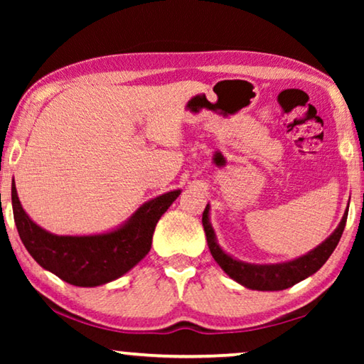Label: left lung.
Here are the masks:
<instances>
[{
	"label": "left lung",
	"instance_id": "1",
	"mask_svg": "<svg viewBox=\"0 0 364 364\" xmlns=\"http://www.w3.org/2000/svg\"><path fill=\"white\" fill-rule=\"evenodd\" d=\"M347 215L348 210L343 213V218L341 225L337 226V230L323 244H319L315 250L308 252L306 255L295 258L292 262L278 264H250L234 260V258L225 254L215 241V232L210 226V221H208V205L202 213V225H204L207 244L212 257L230 278L245 287L255 289V291H282V289L297 284L308 276L316 273L328 262V258L337 247L338 241H341L345 223H347Z\"/></svg>",
	"mask_w": 364,
	"mask_h": 364
}]
</instances>
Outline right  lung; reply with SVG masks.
I'll return each instance as SVG.
<instances>
[{
	"label": "right lung",
	"mask_w": 364,
	"mask_h": 364,
	"mask_svg": "<svg viewBox=\"0 0 364 364\" xmlns=\"http://www.w3.org/2000/svg\"><path fill=\"white\" fill-rule=\"evenodd\" d=\"M181 191H170L138 208L119 230L97 236H56L43 230L23 210L16 184L11 197L14 221L23 245L35 262L65 282L95 287L130 271L151 250L157 221Z\"/></svg>",
	"instance_id": "obj_1"
}]
</instances>
